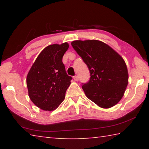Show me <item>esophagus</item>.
Listing matches in <instances>:
<instances>
[{
    "instance_id": "esophagus-1",
    "label": "esophagus",
    "mask_w": 149,
    "mask_h": 149,
    "mask_svg": "<svg viewBox=\"0 0 149 149\" xmlns=\"http://www.w3.org/2000/svg\"><path fill=\"white\" fill-rule=\"evenodd\" d=\"M74 81H77L79 80V77L75 75V76L74 77Z\"/></svg>"
}]
</instances>
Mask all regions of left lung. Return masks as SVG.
<instances>
[{"mask_svg":"<svg viewBox=\"0 0 149 149\" xmlns=\"http://www.w3.org/2000/svg\"><path fill=\"white\" fill-rule=\"evenodd\" d=\"M90 72V79L82 89L88 99L103 108L114 107L122 99L128 84L127 65L122 57L98 40L72 42Z\"/></svg>","mask_w":149,"mask_h":149,"instance_id":"8db88e82","label":"left lung"}]
</instances>
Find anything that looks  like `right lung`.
Here are the masks:
<instances>
[{"label": "right lung", "instance_id": "right-lung-1", "mask_svg": "<svg viewBox=\"0 0 149 149\" xmlns=\"http://www.w3.org/2000/svg\"><path fill=\"white\" fill-rule=\"evenodd\" d=\"M68 48V42L45 48L27 75L29 97L42 110H54L65 99L72 79L68 75L62 62V57Z\"/></svg>", "mask_w": 149, "mask_h": 149}]
</instances>
